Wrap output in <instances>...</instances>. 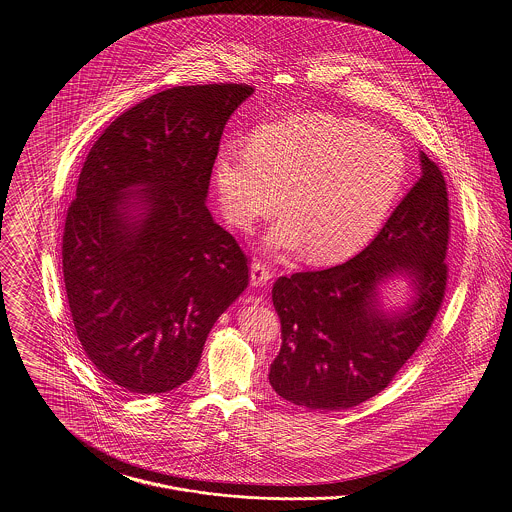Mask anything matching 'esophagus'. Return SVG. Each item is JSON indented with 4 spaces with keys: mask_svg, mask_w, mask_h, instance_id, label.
I'll return each mask as SVG.
<instances>
[{
    "mask_svg": "<svg viewBox=\"0 0 512 512\" xmlns=\"http://www.w3.org/2000/svg\"><path fill=\"white\" fill-rule=\"evenodd\" d=\"M270 280H272V272H270V268L267 265H263V263H253L251 265L249 284L253 288H263V286H267Z\"/></svg>",
    "mask_w": 512,
    "mask_h": 512,
    "instance_id": "34e87169",
    "label": "esophagus"
}]
</instances>
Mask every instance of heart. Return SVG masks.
<instances>
[{
	"mask_svg": "<svg viewBox=\"0 0 512 512\" xmlns=\"http://www.w3.org/2000/svg\"><path fill=\"white\" fill-rule=\"evenodd\" d=\"M407 176L395 136L328 113L259 126L249 147H222L215 161L220 205L236 228L286 213L268 230L274 251L307 245V259L355 253L388 217Z\"/></svg>",
	"mask_w": 512,
	"mask_h": 512,
	"instance_id": "heart-1",
	"label": "heart"
}]
</instances>
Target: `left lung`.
Returning <instances> with one entry per match:
<instances>
[{
	"label": "left lung",
	"instance_id": "1",
	"mask_svg": "<svg viewBox=\"0 0 512 512\" xmlns=\"http://www.w3.org/2000/svg\"><path fill=\"white\" fill-rule=\"evenodd\" d=\"M420 178L365 249L338 267L282 276L272 303L282 345L272 390L318 411L355 407L388 388L424 341L447 284L449 199L434 161L420 151ZM407 277L412 301L393 312L379 290Z\"/></svg>",
	"mask_w": 512,
	"mask_h": 512
}]
</instances>
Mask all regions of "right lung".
Segmentation results:
<instances>
[{
  "label": "right lung",
  "instance_id": "1",
  "mask_svg": "<svg viewBox=\"0 0 512 512\" xmlns=\"http://www.w3.org/2000/svg\"><path fill=\"white\" fill-rule=\"evenodd\" d=\"M247 84L174 86L124 111L90 149L63 232V276L88 359L132 393L194 376L247 257L205 199Z\"/></svg>",
  "mask_w": 512,
  "mask_h": 512
}]
</instances>
